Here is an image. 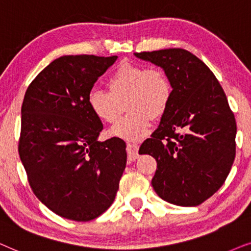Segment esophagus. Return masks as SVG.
Here are the masks:
<instances>
[{
    "label": "esophagus",
    "instance_id": "esophagus-1",
    "mask_svg": "<svg viewBox=\"0 0 251 251\" xmlns=\"http://www.w3.org/2000/svg\"><path fill=\"white\" fill-rule=\"evenodd\" d=\"M139 147L138 145H134V143H128L127 145V155L129 160H135L139 157L138 153Z\"/></svg>",
    "mask_w": 251,
    "mask_h": 251
}]
</instances>
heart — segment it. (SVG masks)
Returning <instances> with one entry per match:
<instances>
[{"label":"heart","instance_id":"heart-1","mask_svg":"<svg viewBox=\"0 0 251 251\" xmlns=\"http://www.w3.org/2000/svg\"><path fill=\"white\" fill-rule=\"evenodd\" d=\"M109 93L100 89L89 92L87 102L96 118L116 124L124 111L128 113L111 134L127 141H139L148 134L151 118L160 119L168 111L173 96L172 83L160 69L125 63L106 81Z\"/></svg>","mask_w":251,"mask_h":251}]
</instances>
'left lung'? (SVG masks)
Returning <instances> with one entry per match:
<instances>
[{
    "label": "left lung",
    "instance_id": "left-lung-1",
    "mask_svg": "<svg viewBox=\"0 0 251 251\" xmlns=\"http://www.w3.org/2000/svg\"><path fill=\"white\" fill-rule=\"evenodd\" d=\"M164 70L173 96L158 128L140 147L157 170L151 185L164 201L196 206L224 185L235 158L236 123L215 75L180 48L135 52Z\"/></svg>",
    "mask_w": 251,
    "mask_h": 251
}]
</instances>
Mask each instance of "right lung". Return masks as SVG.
Masks as SVG:
<instances>
[{"mask_svg": "<svg viewBox=\"0 0 251 251\" xmlns=\"http://www.w3.org/2000/svg\"><path fill=\"white\" fill-rule=\"evenodd\" d=\"M117 56H62L28 86L18 151L29 186L63 218L89 222L115 201L126 168V143L99 141L102 122L87 98Z\"/></svg>", "mask_w": 251, "mask_h": 251, "instance_id": "add662e5", "label": "right lung"}]
</instances>
